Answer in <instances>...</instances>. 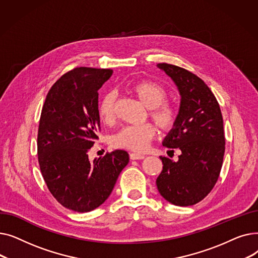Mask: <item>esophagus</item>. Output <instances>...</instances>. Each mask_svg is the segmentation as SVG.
Instances as JSON below:
<instances>
[{
	"label": "esophagus",
	"instance_id": "esophagus-1",
	"mask_svg": "<svg viewBox=\"0 0 258 258\" xmlns=\"http://www.w3.org/2000/svg\"><path fill=\"white\" fill-rule=\"evenodd\" d=\"M130 158L131 160H142L144 159V155H140V154H136V153H132L130 154Z\"/></svg>",
	"mask_w": 258,
	"mask_h": 258
}]
</instances>
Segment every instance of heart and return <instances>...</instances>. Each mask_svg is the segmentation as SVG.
Returning a JSON list of instances; mask_svg holds the SVG:
<instances>
[{"mask_svg":"<svg viewBox=\"0 0 258 258\" xmlns=\"http://www.w3.org/2000/svg\"><path fill=\"white\" fill-rule=\"evenodd\" d=\"M132 92L150 108V116L156 124L164 132L171 131L178 121L175 105L165 100L167 92L164 87L152 80H141L131 86ZM116 93L106 92L98 104V114L105 123H110L115 117ZM157 134V127L152 123L141 125H125L120 128L112 138V145L134 152L145 151Z\"/></svg>","mask_w":258,"mask_h":258,"instance_id":"1","label":"heart"}]
</instances>
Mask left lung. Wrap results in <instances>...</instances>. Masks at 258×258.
<instances>
[{
	"mask_svg": "<svg viewBox=\"0 0 258 258\" xmlns=\"http://www.w3.org/2000/svg\"><path fill=\"white\" fill-rule=\"evenodd\" d=\"M157 67L173 80L181 95L177 124L163 141L168 148H179L181 155L177 162L160 157L163 169L156 184L171 204L191 206L219 179L225 154L223 116L213 93L196 74L165 62Z\"/></svg>",
	"mask_w": 258,
	"mask_h": 258,
	"instance_id": "left-lung-1",
	"label": "left lung"
}]
</instances>
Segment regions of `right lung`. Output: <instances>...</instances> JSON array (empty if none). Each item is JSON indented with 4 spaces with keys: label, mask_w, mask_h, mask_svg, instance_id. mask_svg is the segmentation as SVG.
Masks as SVG:
<instances>
[{
    "label": "right lung",
    "mask_w": 258,
    "mask_h": 258,
    "mask_svg": "<svg viewBox=\"0 0 258 258\" xmlns=\"http://www.w3.org/2000/svg\"><path fill=\"white\" fill-rule=\"evenodd\" d=\"M112 74L111 69L88 67L67 72L51 87L40 114V171L52 196L76 212H89L103 204L130 160L120 150L93 162L88 156L100 130L98 90Z\"/></svg>",
    "instance_id": "right-lung-1"
}]
</instances>
